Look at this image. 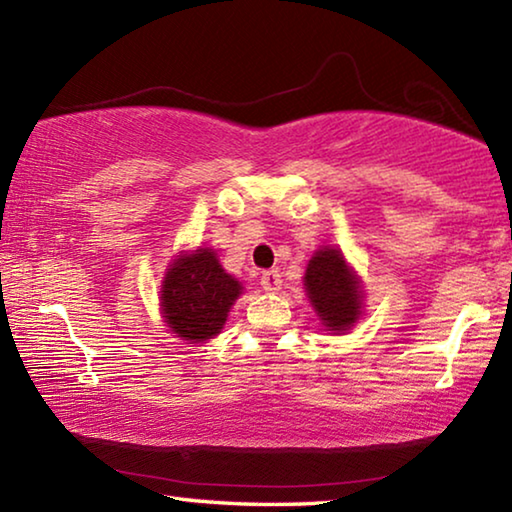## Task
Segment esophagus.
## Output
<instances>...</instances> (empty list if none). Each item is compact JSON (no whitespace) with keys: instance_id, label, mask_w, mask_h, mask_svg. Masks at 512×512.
<instances>
[{"instance_id":"1","label":"esophagus","mask_w":512,"mask_h":512,"mask_svg":"<svg viewBox=\"0 0 512 512\" xmlns=\"http://www.w3.org/2000/svg\"><path fill=\"white\" fill-rule=\"evenodd\" d=\"M262 289L275 293L282 289V273L280 271H264L262 273Z\"/></svg>"}]
</instances>
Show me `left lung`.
<instances>
[{
    "label": "left lung",
    "instance_id": "obj_1",
    "mask_svg": "<svg viewBox=\"0 0 512 512\" xmlns=\"http://www.w3.org/2000/svg\"><path fill=\"white\" fill-rule=\"evenodd\" d=\"M305 289L311 307L329 332H345L361 316L363 293L359 277L345 264L341 250L318 248L309 259Z\"/></svg>",
    "mask_w": 512,
    "mask_h": 512
}]
</instances>
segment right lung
<instances>
[{
    "label": "right lung",
    "mask_w": 512,
    "mask_h": 512,
    "mask_svg": "<svg viewBox=\"0 0 512 512\" xmlns=\"http://www.w3.org/2000/svg\"><path fill=\"white\" fill-rule=\"evenodd\" d=\"M241 289L237 277L223 271L212 248L180 255L162 282L164 323L185 341L214 339Z\"/></svg>",
    "instance_id": "1"
}]
</instances>
